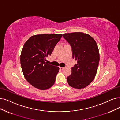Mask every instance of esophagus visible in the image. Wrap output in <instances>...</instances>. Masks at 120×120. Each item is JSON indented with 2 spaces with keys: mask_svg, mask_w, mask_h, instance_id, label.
I'll return each mask as SVG.
<instances>
[{
  "mask_svg": "<svg viewBox=\"0 0 120 120\" xmlns=\"http://www.w3.org/2000/svg\"><path fill=\"white\" fill-rule=\"evenodd\" d=\"M64 68H65V67H60V70H63V69H64Z\"/></svg>",
  "mask_w": 120,
  "mask_h": 120,
  "instance_id": "esophagus-1",
  "label": "esophagus"
}]
</instances>
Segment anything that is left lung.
Masks as SVG:
<instances>
[{
	"instance_id": "obj_1",
	"label": "left lung",
	"mask_w": 120,
	"mask_h": 120,
	"mask_svg": "<svg viewBox=\"0 0 120 120\" xmlns=\"http://www.w3.org/2000/svg\"><path fill=\"white\" fill-rule=\"evenodd\" d=\"M63 37L72 47L73 58L77 61L67 78L68 83L76 89L85 88L97 73L100 59L97 44L90 34L82 32L64 34Z\"/></svg>"
}]
</instances>
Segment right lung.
<instances>
[{"instance_id":"1","label":"right lung","mask_w":120,"mask_h":120,"mask_svg":"<svg viewBox=\"0 0 120 120\" xmlns=\"http://www.w3.org/2000/svg\"><path fill=\"white\" fill-rule=\"evenodd\" d=\"M62 34H39L30 37L23 46L20 62L24 77L31 85L45 90L55 83L59 68L45 62Z\"/></svg>"}]
</instances>
